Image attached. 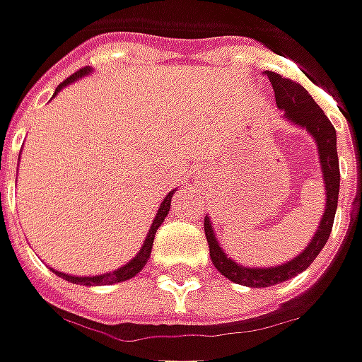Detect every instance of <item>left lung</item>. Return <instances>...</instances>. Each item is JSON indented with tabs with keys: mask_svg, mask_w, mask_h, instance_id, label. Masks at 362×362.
Instances as JSON below:
<instances>
[{
	"mask_svg": "<svg viewBox=\"0 0 362 362\" xmlns=\"http://www.w3.org/2000/svg\"><path fill=\"white\" fill-rule=\"evenodd\" d=\"M267 78L272 81V87L275 93V103L277 107L286 113V117L291 119L293 123L306 127L310 134L314 135L318 144V153H320V165L324 172V184H326V211H324L320 227L312 241L300 253L293 257L290 263L277 265V267H267V269H251V267H241L239 263L228 259L218 247L214 233H212L211 221L204 218V235L211 249V259L214 267L225 275L227 279L241 284L247 288H269L275 284L288 281L298 274H302L312 261L318 257L322 247L330 237L334 214H337L338 204V188H340V170H338V153H337V132L330 123V119L324 115V111L316 105V101L308 95V90L302 85L293 83L290 78H284L281 74L275 72H265Z\"/></svg>",
	"mask_w": 362,
	"mask_h": 362,
	"instance_id": "obj_1",
	"label": "left lung"
}]
</instances>
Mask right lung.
<instances>
[{
    "label": "right lung",
    "mask_w": 362,
    "mask_h": 362,
    "mask_svg": "<svg viewBox=\"0 0 362 362\" xmlns=\"http://www.w3.org/2000/svg\"><path fill=\"white\" fill-rule=\"evenodd\" d=\"M88 72V69H81V71H76L74 74H71L66 81H62L58 87H56V93L60 90V88L64 87V85H69L72 81H76V78H81V76H85ZM172 194H174V190L164 198V202L160 204V211L156 214V218H153V223H151L150 233H148V239H146V243L141 247V251L135 255L134 259L129 261L127 265H123L121 269L117 272H113V274H103V275H93V277H72V275L66 274H60V272H54L56 275H60L62 279H66V281H72V284H83V286H109V284H117V281H125V279H132L134 275H137L141 272V267L146 265V261L150 259V253H151V245H153V237H156V230L158 227L164 223V216L170 211V202H172Z\"/></svg>",
    "instance_id": "obj_1"
}]
</instances>
